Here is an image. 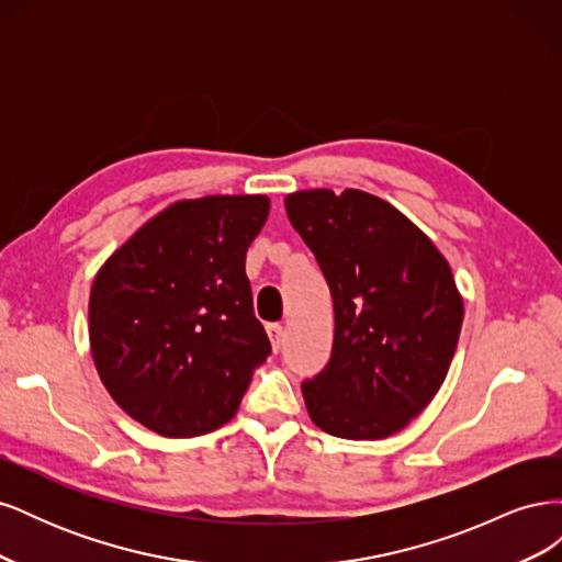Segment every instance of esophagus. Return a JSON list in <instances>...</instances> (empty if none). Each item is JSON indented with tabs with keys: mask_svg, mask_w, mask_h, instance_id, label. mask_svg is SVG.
Wrapping results in <instances>:
<instances>
[{
	"mask_svg": "<svg viewBox=\"0 0 562 562\" xmlns=\"http://www.w3.org/2000/svg\"><path fill=\"white\" fill-rule=\"evenodd\" d=\"M267 335H269L271 349L279 351L283 345V326H279V323H271V326H267Z\"/></svg>",
	"mask_w": 562,
	"mask_h": 562,
	"instance_id": "esophagus-1",
	"label": "esophagus"
}]
</instances>
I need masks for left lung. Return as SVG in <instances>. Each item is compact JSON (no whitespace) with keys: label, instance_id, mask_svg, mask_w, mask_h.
Instances as JSON below:
<instances>
[{"label":"left lung","instance_id":"1","mask_svg":"<svg viewBox=\"0 0 562 562\" xmlns=\"http://www.w3.org/2000/svg\"><path fill=\"white\" fill-rule=\"evenodd\" d=\"M285 213L330 285L328 366L302 384L307 413L337 438L405 429L443 384L464 302L434 241L389 201L361 190H302Z\"/></svg>","mask_w":562,"mask_h":562}]
</instances>
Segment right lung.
<instances>
[{"mask_svg":"<svg viewBox=\"0 0 562 562\" xmlns=\"http://www.w3.org/2000/svg\"><path fill=\"white\" fill-rule=\"evenodd\" d=\"M265 194L176 201L98 269L89 339L100 380L126 415L168 438L227 424L271 351L252 314L246 250Z\"/></svg>","mask_w":562,"mask_h":562,"instance_id":"1","label":"right lung"}]
</instances>
